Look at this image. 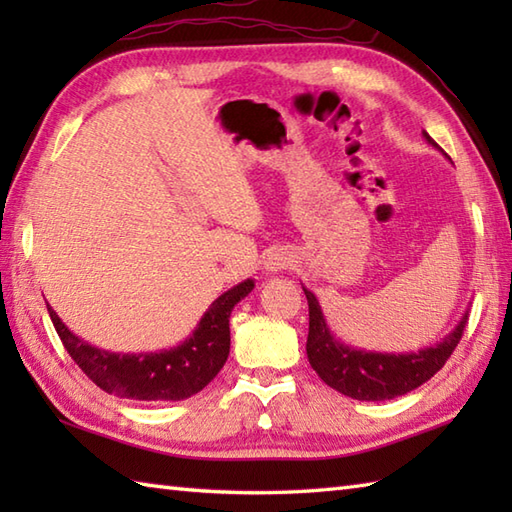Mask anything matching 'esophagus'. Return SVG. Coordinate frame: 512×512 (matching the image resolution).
<instances>
[{"label":"esophagus","instance_id":"1","mask_svg":"<svg viewBox=\"0 0 512 512\" xmlns=\"http://www.w3.org/2000/svg\"><path fill=\"white\" fill-rule=\"evenodd\" d=\"M288 264H290V257L286 253H277V250L266 257V268L268 270H281V268H286Z\"/></svg>","mask_w":512,"mask_h":512}]
</instances>
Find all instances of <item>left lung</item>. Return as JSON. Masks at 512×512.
Instances as JSON below:
<instances>
[{"instance_id": "obj_1", "label": "left lung", "mask_w": 512, "mask_h": 512, "mask_svg": "<svg viewBox=\"0 0 512 512\" xmlns=\"http://www.w3.org/2000/svg\"><path fill=\"white\" fill-rule=\"evenodd\" d=\"M422 136L429 145L440 149L427 132H422ZM303 292H306L310 310L306 343L308 361L325 385L354 400H391L427 383L447 363L455 345L462 339L466 321H469V310H466L458 325L444 339L436 345L420 347L418 352H374L336 339L325 321L319 299L306 286H303Z\"/></svg>"}]
</instances>
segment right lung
Listing matches in <instances>:
<instances>
[{
    "label": "right lung",
    "mask_w": 512,
    "mask_h": 512,
    "mask_svg": "<svg viewBox=\"0 0 512 512\" xmlns=\"http://www.w3.org/2000/svg\"><path fill=\"white\" fill-rule=\"evenodd\" d=\"M253 288L255 279H244L226 290L202 314L187 339L160 352L121 354L101 350L76 336L50 303L48 312L72 361L107 394L129 400H184L202 391L224 367L231 352L228 319Z\"/></svg>",
    "instance_id": "1"
}]
</instances>
